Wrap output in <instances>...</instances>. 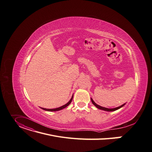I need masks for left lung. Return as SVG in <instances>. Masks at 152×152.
<instances>
[{
  "instance_id": "1",
  "label": "left lung",
  "mask_w": 152,
  "mask_h": 152,
  "mask_svg": "<svg viewBox=\"0 0 152 152\" xmlns=\"http://www.w3.org/2000/svg\"><path fill=\"white\" fill-rule=\"evenodd\" d=\"M91 101L93 104L94 106H96V107H97L98 108H99V109H100V110H105V111H107V112H113V111H115V110H117L119 109L120 108L122 107L124 105L126 104H122V105H121V106H119V107H116V108H108L103 107H101V106H100V105H98V104H96L94 102V101L92 99V98H91Z\"/></svg>"
}]
</instances>
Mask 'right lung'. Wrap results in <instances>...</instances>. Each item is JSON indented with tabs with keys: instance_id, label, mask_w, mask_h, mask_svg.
Wrapping results in <instances>:
<instances>
[{
	"instance_id": "1",
	"label": "right lung",
	"mask_w": 152,
	"mask_h": 152,
	"mask_svg": "<svg viewBox=\"0 0 152 152\" xmlns=\"http://www.w3.org/2000/svg\"><path fill=\"white\" fill-rule=\"evenodd\" d=\"M73 95L72 96V97L71 99H70V101H69L68 102H67L66 104H65V105H62V106H61V107H58V108H53V109H47V108H41L44 110H45V111H49V112H56V111H59V110H62V109H63V108L66 107L68 105H70V103L72 102V100H73Z\"/></svg>"
}]
</instances>
